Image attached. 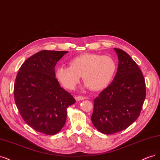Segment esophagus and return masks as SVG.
Masks as SVG:
<instances>
[{
  "label": "esophagus",
  "mask_w": 160,
  "mask_h": 160,
  "mask_svg": "<svg viewBox=\"0 0 160 160\" xmlns=\"http://www.w3.org/2000/svg\"><path fill=\"white\" fill-rule=\"evenodd\" d=\"M84 99H86V98L84 97V96H78L76 97V100H78V101L83 100H84Z\"/></svg>",
  "instance_id": "34e87169"
}]
</instances>
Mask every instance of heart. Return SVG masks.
Listing matches in <instances>:
<instances>
[{
	"label": "heart",
	"mask_w": 160,
	"mask_h": 160,
	"mask_svg": "<svg viewBox=\"0 0 160 160\" xmlns=\"http://www.w3.org/2000/svg\"><path fill=\"white\" fill-rule=\"evenodd\" d=\"M70 66H60L56 70V77L66 89L74 90L80 76L86 86L99 91L110 84L116 70L115 60L110 56L86 53L72 59Z\"/></svg>",
	"instance_id": "b5f03b06"
}]
</instances>
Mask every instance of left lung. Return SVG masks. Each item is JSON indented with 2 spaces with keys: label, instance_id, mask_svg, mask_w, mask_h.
I'll return each mask as SVG.
<instances>
[{
  "label": "left lung",
  "instance_id": "obj_1",
  "mask_svg": "<svg viewBox=\"0 0 160 160\" xmlns=\"http://www.w3.org/2000/svg\"><path fill=\"white\" fill-rule=\"evenodd\" d=\"M118 57L116 74L112 83L94 100L91 120L94 127L105 134L125 130L140 114L146 98L143 74L130 56L114 48Z\"/></svg>",
  "mask_w": 160,
  "mask_h": 160
}]
</instances>
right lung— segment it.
Masks as SVG:
<instances>
[{"mask_svg":"<svg viewBox=\"0 0 160 160\" xmlns=\"http://www.w3.org/2000/svg\"><path fill=\"white\" fill-rule=\"evenodd\" d=\"M67 51L42 50L20 66L14 85L20 116L34 130L54 135L65 124L67 108L76 102L56 78L55 66Z\"/></svg>","mask_w":160,"mask_h":160,"instance_id":"right-lung-1","label":"right lung"}]
</instances>
